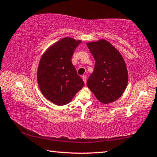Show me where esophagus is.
I'll list each match as a JSON object with an SVG mask.
<instances>
[{
    "label": "esophagus",
    "instance_id": "1",
    "mask_svg": "<svg viewBox=\"0 0 157 157\" xmlns=\"http://www.w3.org/2000/svg\"><path fill=\"white\" fill-rule=\"evenodd\" d=\"M82 79H83V81H84V84H86V80H87V78H86V75H83L82 76Z\"/></svg>",
    "mask_w": 157,
    "mask_h": 157
}]
</instances>
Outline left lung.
Segmentation results:
<instances>
[{"label": "left lung", "instance_id": "8db88e82", "mask_svg": "<svg viewBox=\"0 0 157 157\" xmlns=\"http://www.w3.org/2000/svg\"><path fill=\"white\" fill-rule=\"evenodd\" d=\"M86 45L96 61L94 71L88 79V88L103 104L117 101L128 82V71L122 55L105 39Z\"/></svg>", "mask_w": 157, "mask_h": 157}]
</instances>
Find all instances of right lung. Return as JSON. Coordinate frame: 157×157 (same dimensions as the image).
I'll return each mask as SVG.
<instances>
[{
  "instance_id": "add662e5",
  "label": "right lung",
  "mask_w": 157,
  "mask_h": 157,
  "mask_svg": "<svg viewBox=\"0 0 157 157\" xmlns=\"http://www.w3.org/2000/svg\"><path fill=\"white\" fill-rule=\"evenodd\" d=\"M82 40L70 37L54 43L43 53L37 70V81L42 94L56 105L71 101L84 83L71 63V58Z\"/></svg>"
}]
</instances>
